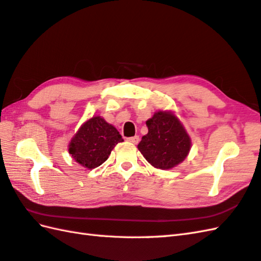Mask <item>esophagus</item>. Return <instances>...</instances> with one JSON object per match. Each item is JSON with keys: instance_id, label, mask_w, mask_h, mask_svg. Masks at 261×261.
Instances as JSON below:
<instances>
[{"instance_id": "esophagus-1", "label": "esophagus", "mask_w": 261, "mask_h": 261, "mask_svg": "<svg viewBox=\"0 0 261 261\" xmlns=\"http://www.w3.org/2000/svg\"><path fill=\"white\" fill-rule=\"evenodd\" d=\"M127 141L129 142H131V143H134V145H137L138 142H139V137L138 136H135V137H131V138H127L126 139Z\"/></svg>"}]
</instances>
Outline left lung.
<instances>
[{
    "mask_svg": "<svg viewBox=\"0 0 261 261\" xmlns=\"http://www.w3.org/2000/svg\"><path fill=\"white\" fill-rule=\"evenodd\" d=\"M146 124L148 134L138 149L154 168L170 169L179 165L191 150V138L184 125L170 111H158Z\"/></svg>",
    "mask_w": 261,
    "mask_h": 261,
    "instance_id": "1",
    "label": "left lung"
}]
</instances>
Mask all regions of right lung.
<instances>
[{
    "instance_id": "1",
    "label": "right lung",
    "mask_w": 261,
    "mask_h": 261,
    "mask_svg": "<svg viewBox=\"0 0 261 261\" xmlns=\"http://www.w3.org/2000/svg\"><path fill=\"white\" fill-rule=\"evenodd\" d=\"M122 141L119 131L97 115L82 124L69 142L68 151L76 163L93 169L101 166Z\"/></svg>"
}]
</instances>
